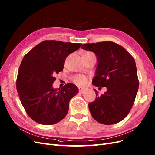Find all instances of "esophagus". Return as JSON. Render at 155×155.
I'll use <instances>...</instances> for the list:
<instances>
[{
    "instance_id": "34e87169",
    "label": "esophagus",
    "mask_w": 155,
    "mask_h": 155,
    "mask_svg": "<svg viewBox=\"0 0 155 155\" xmlns=\"http://www.w3.org/2000/svg\"><path fill=\"white\" fill-rule=\"evenodd\" d=\"M78 91L81 93H84L85 91H86V88H82V87H78Z\"/></svg>"
}]
</instances>
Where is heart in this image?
<instances>
[{"label":"heart","instance_id":"obj_1","mask_svg":"<svg viewBox=\"0 0 155 155\" xmlns=\"http://www.w3.org/2000/svg\"><path fill=\"white\" fill-rule=\"evenodd\" d=\"M91 53L92 52H85L83 55L89 54ZM72 81H73L75 84L80 85V86H83V85L86 84L87 82V78L84 75L77 74V75L74 76V77H72Z\"/></svg>","mask_w":155,"mask_h":155}]
</instances>
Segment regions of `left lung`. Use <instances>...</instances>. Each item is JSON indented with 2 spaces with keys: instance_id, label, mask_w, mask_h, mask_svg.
<instances>
[{
  "instance_id": "obj_1",
  "label": "left lung",
  "mask_w": 155,
  "mask_h": 155,
  "mask_svg": "<svg viewBox=\"0 0 155 155\" xmlns=\"http://www.w3.org/2000/svg\"><path fill=\"white\" fill-rule=\"evenodd\" d=\"M81 48L97 57L92 83L107 88L101 96L94 90L96 98L88 104L92 117L103 124L119 123L129 113L139 89L135 61L124 47L112 41L83 44Z\"/></svg>"
}]
</instances>
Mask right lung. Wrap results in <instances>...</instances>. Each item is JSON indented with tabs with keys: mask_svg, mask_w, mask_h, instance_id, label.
Wrapping results in <instances>:
<instances>
[{
	"mask_svg": "<svg viewBox=\"0 0 155 155\" xmlns=\"http://www.w3.org/2000/svg\"><path fill=\"white\" fill-rule=\"evenodd\" d=\"M81 43L44 41L23 57L16 85L26 113L38 124L52 125L66 117L69 101L78 89L67 83L58 89L52 88L54 76L63 70L65 59L78 50Z\"/></svg>",
	"mask_w": 155,
	"mask_h": 155,
	"instance_id": "add662e5",
	"label": "right lung"
}]
</instances>
